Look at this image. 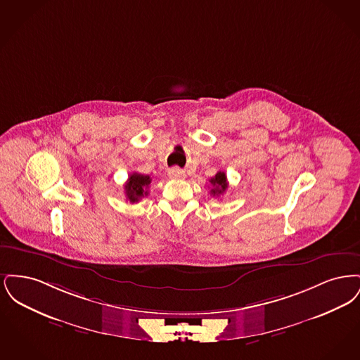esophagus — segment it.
<instances>
[{
	"label": "esophagus",
	"instance_id": "34e87169",
	"mask_svg": "<svg viewBox=\"0 0 360 360\" xmlns=\"http://www.w3.org/2000/svg\"><path fill=\"white\" fill-rule=\"evenodd\" d=\"M169 176L175 178V179H182V178H185V176H186V174H185L184 170L178 169V167H172V169L169 170Z\"/></svg>",
	"mask_w": 360,
	"mask_h": 360
}]
</instances>
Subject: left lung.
<instances>
[{
	"instance_id": "1",
	"label": "left lung",
	"mask_w": 360,
	"mask_h": 360,
	"mask_svg": "<svg viewBox=\"0 0 360 360\" xmlns=\"http://www.w3.org/2000/svg\"><path fill=\"white\" fill-rule=\"evenodd\" d=\"M210 184L213 185V188L210 190V193L214 195H221L225 193V190L228 188V182H226V175L225 172H219L212 179Z\"/></svg>"
}]
</instances>
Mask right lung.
I'll return each mask as SVG.
<instances>
[{"label": "right lung", "instance_id": "obj_1", "mask_svg": "<svg viewBox=\"0 0 360 360\" xmlns=\"http://www.w3.org/2000/svg\"><path fill=\"white\" fill-rule=\"evenodd\" d=\"M150 184H151L150 175H143V174H137V172L131 174L127 184H125L127 198L132 204L137 202L140 198H143L144 195L148 194L147 188L150 186Z\"/></svg>", "mask_w": 360, "mask_h": 360}]
</instances>
